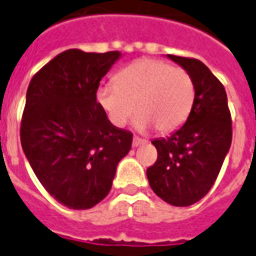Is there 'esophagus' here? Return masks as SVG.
Returning <instances> with one entry per match:
<instances>
[{"instance_id":"obj_1","label":"esophagus","mask_w":256,"mask_h":256,"mask_svg":"<svg viewBox=\"0 0 256 256\" xmlns=\"http://www.w3.org/2000/svg\"><path fill=\"white\" fill-rule=\"evenodd\" d=\"M146 144V141L142 138H138V137H134L133 138V146L134 148H137V146H140V145H144Z\"/></svg>"}]
</instances>
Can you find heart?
I'll list each match as a JSON object with an SVG mask.
<instances>
[{
	"label": "heart",
	"mask_w": 256,
	"mask_h": 256,
	"mask_svg": "<svg viewBox=\"0 0 256 256\" xmlns=\"http://www.w3.org/2000/svg\"><path fill=\"white\" fill-rule=\"evenodd\" d=\"M96 100L108 120L123 128L133 116L141 132L152 128L170 133L188 118L194 101V84L188 71L156 58H141L116 74L115 84L97 88Z\"/></svg>",
	"instance_id": "b5f03b06"
}]
</instances>
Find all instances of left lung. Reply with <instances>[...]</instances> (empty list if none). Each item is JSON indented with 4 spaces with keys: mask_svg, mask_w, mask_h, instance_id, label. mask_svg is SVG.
Returning a JSON list of instances; mask_svg holds the SVG:
<instances>
[{
    "mask_svg": "<svg viewBox=\"0 0 256 256\" xmlns=\"http://www.w3.org/2000/svg\"><path fill=\"white\" fill-rule=\"evenodd\" d=\"M188 71L194 101L182 128L166 138L152 140L158 160L148 167L152 190L176 207L204 198L220 174L232 144V120L224 84L200 60L167 54Z\"/></svg>",
    "mask_w": 256,
    "mask_h": 256,
    "instance_id": "left-lung-1",
    "label": "left lung"
}]
</instances>
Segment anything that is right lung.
Listing matches in <instances>:
<instances>
[{
    "mask_svg": "<svg viewBox=\"0 0 256 256\" xmlns=\"http://www.w3.org/2000/svg\"><path fill=\"white\" fill-rule=\"evenodd\" d=\"M120 52L68 49L31 79L20 140L32 172L58 203L88 210L110 193L133 134L114 126L96 100Z\"/></svg>",
    "mask_w": 256,
    "mask_h": 256,
    "instance_id": "right-lung-1",
    "label": "right lung"
}]
</instances>
